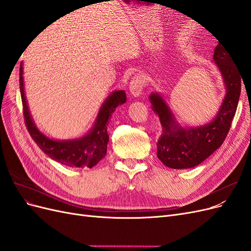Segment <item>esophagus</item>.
<instances>
[{
  "label": "esophagus",
  "instance_id": "1",
  "mask_svg": "<svg viewBox=\"0 0 251 251\" xmlns=\"http://www.w3.org/2000/svg\"><path fill=\"white\" fill-rule=\"evenodd\" d=\"M144 86H146V80H144L141 74H137L132 78L130 86H128V90H130V92L133 96L137 97L142 93Z\"/></svg>",
  "mask_w": 251,
  "mask_h": 251
}]
</instances>
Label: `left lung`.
<instances>
[{
    "instance_id": "8db88e82",
    "label": "left lung",
    "mask_w": 251,
    "mask_h": 251,
    "mask_svg": "<svg viewBox=\"0 0 251 251\" xmlns=\"http://www.w3.org/2000/svg\"><path fill=\"white\" fill-rule=\"evenodd\" d=\"M214 60L223 76L226 95L216 117L209 124L182 127L161 95L151 93L150 96L151 109L162 126V134L157 142V156L168 168L182 170L200 164L222 146L229 132L241 94L242 75L222 45L215 48Z\"/></svg>"
}]
</instances>
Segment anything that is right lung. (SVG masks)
<instances>
[{"mask_svg":"<svg viewBox=\"0 0 251 251\" xmlns=\"http://www.w3.org/2000/svg\"><path fill=\"white\" fill-rule=\"evenodd\" d=\"M20 90L23 102L25 124L28 132L39 148L53 160L70 166V168H93L107 155L109 134L107 127L112 113L118 105L126 101L125 91H114L102 103L93 127L90 132L77 139L55 140L50 139L36 127L30 115L24 91L23 63L20 66Z\"/></svg>","mask_w":251,"mask_h":251,"instance_id":"1","label":"right lung"}]
</instances>
